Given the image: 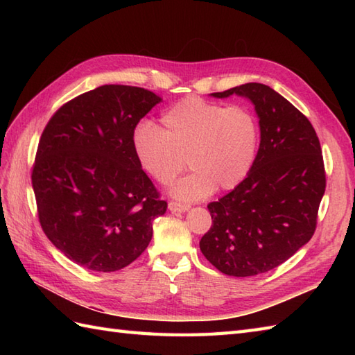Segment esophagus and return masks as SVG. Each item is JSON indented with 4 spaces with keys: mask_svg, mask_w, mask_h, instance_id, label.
Instances as JSON below:
<instances>
[{
    "mask_svg": "<svg viewBox=\"0 0 355 355\" xmlns=\"http://www.w3.org/2000/svg\"><path fill=\"white\" fill-rule=\"evenodd\" d=\"M168 207L171 212H186V210H189V206L183 205V202H177V201H171Z\"/></svg>",
    "mask_w": 355,
    "mask_h": 355,
    "instance_id": "1",
    "label": "esophagus"
}]
</instances>
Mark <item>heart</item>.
<instances>
[{
    "label": "heart",
    "instance_id": "heart-1",
    "mask_svg": "<svg viewBox=\"0 0 355 355\" xmlns=\"http://www.w3.org/2000/svg\"><path fill=\"white\" fill-rule=\"evenodd\" d=\"M162 130L149 122L134 128L131 145L141 169L169 184L186 168L192 172L172 187L178 200L193 201L244 182L259 150L261 130L245 107H224L189 96L164 112Z\"/></svg>",
    "mask_w": 355,
    "mask_h": 355
}]
</instances>
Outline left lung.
Masks as SVG:
<instances>
[{
    "mask_svg": "<svg viewBox=\"0 0 355 355\" xmlns=\"http://www.w3.org/2000/svg\"><path fill=\"white\" fill-rule=\"evenodd\" d=\"M232 94L254 105L259 150L244 182L209 202L212 225L200 248L221 273L247 277L281 266L311 239L327 177L318 134L294 105L256 82L212 93Z\"/></svg>",
    "mask_w": 355,
    "mask_h": 355,
    "instance_id": "obj_1",
    "label": "left lung"
}]
</instances>
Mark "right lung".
<instances>
[{"label": "right lung", "instance_id": "right-lung-1", "mask_svg": "<svg viewBox=\"0 0 355 355\" xmlns=\"http://www.w3.org/2000/svg\"><path fill=\"white\" fill-rule=\"evenodd\" d=\"M160 96L102 85L64 103L49 120L32 171L45 235L78 266L117 271L145 252L168 202L134 155V128Z\"/></svg>", "mask_w": 355, "mask_h": 355}]
</instances>
